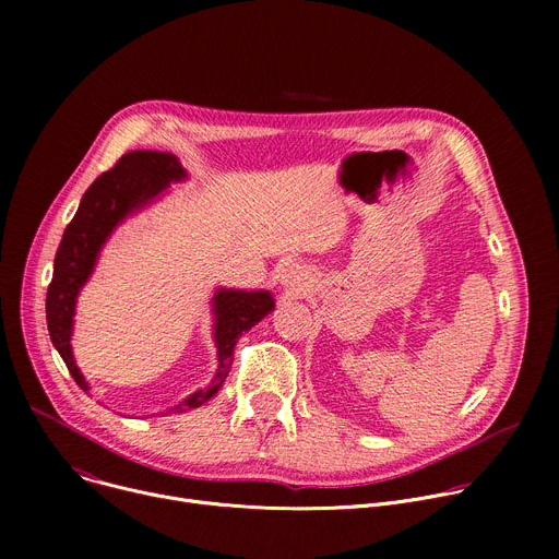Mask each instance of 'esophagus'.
I'll list each match as a JSON object with an SVG mask.
<instances>
[{
    "label": "esophagus",
    "mask_w": 559,
    "mask_h": 559,
    "mask_svg": "<svg viewBox=\"0 0 559 559\" xmlns=\"http://www.w3.org/2000/svg\"><path fill=\"white\" fill-rule=\"evenodd\" d=\"M283 285H285V289L289 292V294H305L307 292V274H305V270L300 267V265H287L285 267V272H283Z\"/></svg>",
    "instance_id": "obj_1"
}]
</instances>
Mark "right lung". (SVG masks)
Masks as SVG:
<instances>
[{"instance_id": "add662e5", "label": "right lung", "mask_w": 559, "mask_h": 559, "mask_svg": "<svg viewBox=\"0 0 559 559\" xmlns=\"http://www.w3.org/2000/svg\"><path fill=\"white\" fill-rule=\"evenodd\" d=\"M183 177L186 170L181 168L179 158L170 152H126L110 170L99 175L86 190L76 214L63 231L46 296V321L52 345L63 358L74 382L82 389H88V382L84 380L82 371L76 369L70 352L76 294L93 274L99 250L117 223L136 207L145 205L158 192H164L170 181H181ZM272 309L274 298L270 292L221 289L214 296V341L218 349L216 376L207 389L194 391L175 409L188 412L210 401L231 369L234 345L238 343V336L252 330Z\"/></svg>"}]
</instances>
